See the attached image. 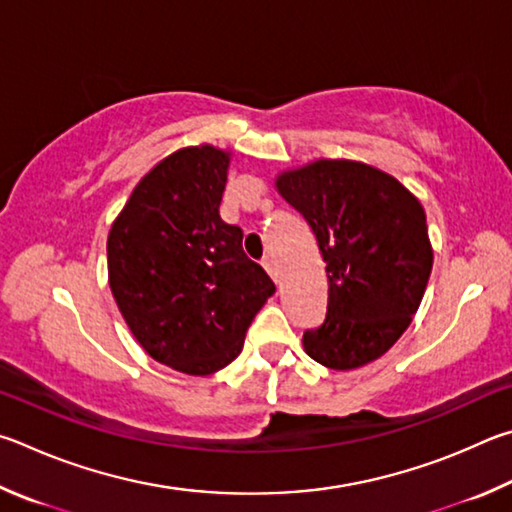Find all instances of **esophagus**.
<instances>
[{
	"label": "esophagus",
	"mask_w": 512,
	"mask_h": 512,
	"mask_svg": "<svg viewBox=\"0 0 512 512\" xmlns=\"http://www.w3.org/2000/svg\"><path fill=\"white\" fill-rule=\"evenodd\" d=\"M263 267H265V272L267 274H270L272 276V279L274 281H279V267H276V261H274V256H270V254H267L265 258H263Z\"/></svg>",
	"instance_id": "1"
}]
</instances>
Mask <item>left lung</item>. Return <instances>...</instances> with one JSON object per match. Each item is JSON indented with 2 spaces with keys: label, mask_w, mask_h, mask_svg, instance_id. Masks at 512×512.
Returning <instances> with one entry per match:
<instances>
[{
  "label": "left lung",
  "mask_w": 512,
  "mask_h": 512,
  "mask_svg": "<svg viewBox=\"0 0 512 512\" xmlns=\"http://www.w3.org/2000/svg\"><path fill=\"white\" fill-rule=\"evenodd\" d=\"M276 188L326 261V321L303 333V348L333 371L378 360L409 328L432 272L423 206L396 177L348 159L288 170Z\"/></svg>",
  "instance_id": "left-lung-1"
}]
</instances>
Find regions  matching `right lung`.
Instances as JSON below:
<instances>
[{
	"label": "right lung",
	"mask_w": 512,
	"mask_h": 512,
	"mask_svg": "<svg viewBox=\"0 0 512 512\" xmlns=\"http://www.w3.org/2000/svg\"><path fill=\"white\" fill-rule=\"evenodd\" d=\"M229 152H173L134 188L107 236L110 288L152 360L209 375L236 360L274 283L220 218Z\"/></svg>",
	"instance_id": "right-lung-1"
}]
</instances>
